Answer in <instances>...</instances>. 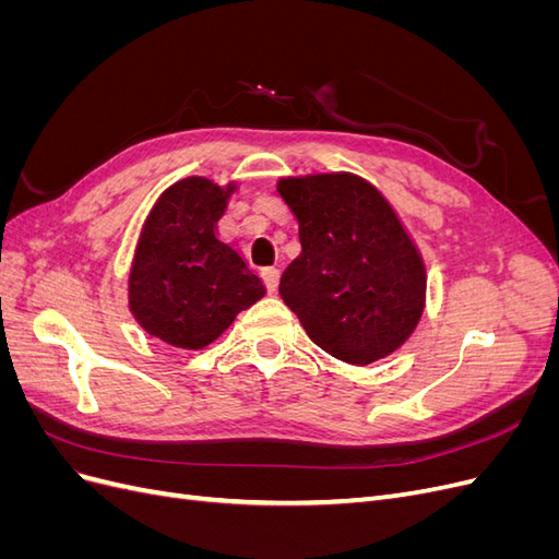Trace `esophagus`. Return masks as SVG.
Returning <instances> with one entry per match:
<instances>
[{
    "instance_id": "34e87169",
    "label": "esophagus",
    "mask_w": 559,
    "mask_h": 559,
    "mask_svg": "<svg viewBox=\"0 0 559 559\" xmlns=\"http://www.w3.org/2000/svg\"><path fill=\"white\" fill-rule=\"evenodd\" d=\"M263 282L267 286V292L275 294L277 286H280V270L277 267H263Z\"/></svg>"
}]
</instances>
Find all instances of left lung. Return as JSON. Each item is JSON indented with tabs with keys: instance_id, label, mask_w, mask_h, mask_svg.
Wrapping results in <instances>:
<instances>
[{
	"instance_id": "left-lung-1",
	"label": "left lung",
	"mask_w": 559,
	"mask_h": 559,
	"mask_svg": "<svg viewBox=\"0 0 559 559\" xmlns=\"http://www.w3.org/2000/svg\"><path fill=\"white\" fill-rule=\"evenodd\" d=\"M277 191L302 247L280 296L310 341L352 366L394 354L427 302L425 261L394 207L354 173L282 177Z\"/></svg>"
}]
</instances>
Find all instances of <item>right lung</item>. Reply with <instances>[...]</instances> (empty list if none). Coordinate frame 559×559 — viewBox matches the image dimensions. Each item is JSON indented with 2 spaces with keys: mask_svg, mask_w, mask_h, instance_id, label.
Here are the masks:
<instances>
[{
  "mask_svg": "<svg viewBox=\"0 0 559 559\" xmlns=\"http://www.w3.org/2000/svg\"><path fill=\"white\" fill-rule=\"evenodd\" d=\"M235 191L233 181L186 177L167 186L144 218L128 273V308L167 345L207 347L265 296L240 251L216 235Z\"/></svg>",
  "mask_w": 559,
  "mask_h": 559,
  "instance_id": "add662e5",
  "label": "right lung"
}]
</instances>
